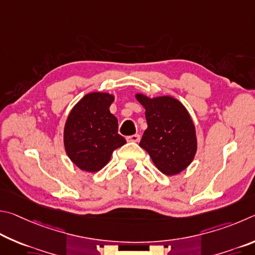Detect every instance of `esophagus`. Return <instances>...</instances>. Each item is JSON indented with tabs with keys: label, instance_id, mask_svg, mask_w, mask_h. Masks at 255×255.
Listing matches in <instances>:
<instances>
[{
	"label": "esophagus",
	"instance_id": "34e87169",
	"mask_svg": "<svg viewBox=\"0 0 255 255\" xmlns=\"http://www.w3.org/2000/svg\"><path fill=\"white\" fill-rule=\"evenodd\" d=\"M141 139V136L139 134H133V135H130L127 137V140L128 142H139Z\"/></svg>",
	"mask_w": 255,
	"mask_h": 255
}]
</instances>
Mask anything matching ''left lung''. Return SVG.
Here are the masks:
<instances>
[{
	"mask_svg": "<svg viewBox=\"0 0 255 255\" xmlns=\"http://www.w3.org/2000/svg\"><path fill=\"white\" fill-rule=\"evenodd\" d=\"M135 98L144 107L148 123L140 146L166 176L184 171L197 152L196 128L189 112L172 96L149 97L136 93Z\"/></svg>",
	"mask_w": 255,
	"mask_h": 255,
	"instance_id": "8db88e82",
	"label": "left lung"
}]
</instances>
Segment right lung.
I'll return each mask as SVG.
<instances>
[{"mask_svg": "<svg viewBox=\"0 0 255 255\" xmlns=\"http://www.w3.org/2000/svg\"><path fill=\"white\" fill-rule=\"evenodd\" d=\"M114 98L110 93H88L69 112L64 128L65 151L80 170L100 171L113 151L127 143L118 133V119L110 112Z\"/></svg>", "mask_w": 255, "mask_h": 255, "instance_id": "1", "label": "right lung"}]
</instances>
